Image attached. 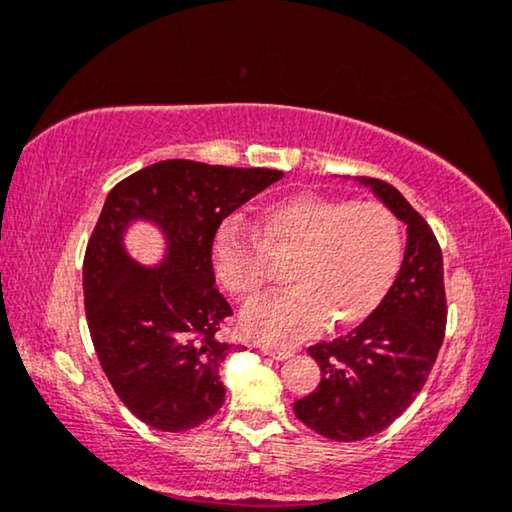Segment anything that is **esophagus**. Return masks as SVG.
Returning a JSON list of instances; mask_svg holds the SVG:
<instances>
[{"instance_id":"1","label":"esophagus","mask_w":512,"mask_h":512,"mask_svg":"<svg viewBox=\"0 0 512 512\" xmlns=\"http://www.w3.org/2000/svg\"><path fill=\"white\" fill-rule=\"evenodd\" d=\"M262 354L276 358V361H285V358H289V356L294 354V349H273V347H264Z\"/></svg>"}]
</instances>
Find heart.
<instances>
[{
    "label": "heart",
    "instance_id": "1",
    "mask_svg": "<svg viewBox=\"0 0 512 512\" xmlns=\"http://www.w3.org/2000/svg\"><path fill=\"white\" fill-rule=\"evenodd\" d=\"M269 254L293 257L287 278L296 285L250 305L241 326L266 345H292L326 322L347 329L377 310L400 266V223L379 202L294 195L259 213L255 232L227 220L213 236L216 278L241 301L262 294Z\"/></svg>",
    "mask_w": 512,
    "mask_h": 512
}]
</instances>
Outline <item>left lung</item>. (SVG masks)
Wrapping results in <instances>:
<instances>
[{"label": "left lung", "instance_id": "obj_1", "mask_svg": "<svg viewBox=\"0 0 512 512\" xmlns=\"http://www.w3.org/2000/svg\"><path fill=\"white\" fill-rule=\"evenodd\" d=\"M358 181L407 223V248L377 310L347 335L308 347L322 381L294 402V414L333 441L372 437L416 400L437 361L448 315L444 257L430 225L391 183Z\"/></svg>", "mask_w": 512, "mask_h": 512}]
</instances>
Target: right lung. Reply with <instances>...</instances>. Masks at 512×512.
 <instances>
[{
	"mask_svg": "<svg viewBox=\"0 0 512 512\" xmlns=\"http://www.w3.org/2000/svg\"><path fill=\"white\" fill-rule=\"evenodd\" d=\"M282 179L266 167L160 160L110 190L89 236L82 287L87 324L105 377L133 414L156 430H193L225 402L218 340L232 315L218 292L211 246L223 220ZM137 217L168 236L166 262L133 263L123 230Z\"/></svg>",
	"mask_w": 512,
	"mask_h": 512,
	"instance_id": "add662e5",
	"label": "right lung"
}]
</instances>
